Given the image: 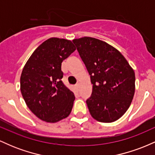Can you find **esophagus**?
Instances as JSON below:
<instances>
[{"label": "esophagus", "instance_id": "esophagus-1", "mask_svg": "<svg viewBox=\"0 0 155 155\" xmlns=\"http://www.w3.org/2000/svg\"><path fill=\"white\" fill-rule=\"evenodd\" d=\"M76 90H77L78 91H79V84H76Z\"/></svg>", "mask_w": 155, "mask_h": 155}]
</instances>
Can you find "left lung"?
Here are the masks:
<instances>
[{"instance_id": "left-lung-1", "label": "left lung", "mask_w": 155, "mask_h": 155, "mask_svg": "<svg viewBox=\"0 0 155 155\" xmlns=\"http://www.w3.org/2000/svg\"><path fill=\"white\" fill-rule=\"evenodd\" d=\"M73 42L92 84V95L86 101L90 114L101 122L119 120L134 96V71L120 51L103 41L83 37Z\"/></svg>"}]
</instances>
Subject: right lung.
<instances>
[{
    "label": "right lung",
    "mask_w": 155,
    "mask_h": 155,
    "mask_svg": "<svg viewBox=\"0 0 155 155\" xmlns=\"http://www.w3.org/2000/svg\"><path fill=\"white\" fill-rule=\"evenodd\" d=\"M76 50L71 41L50 38L30 57L20 77V90L30 110L40 120L57 122L71 112L75 96L62 81V62Z\"/></svg>",
    "instance_id": "add662e5"
}]
</instances>
